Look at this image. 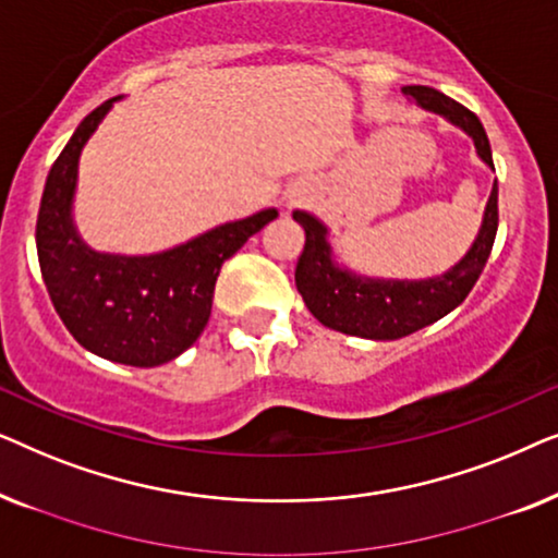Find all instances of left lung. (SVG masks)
Wrapping results in <instances>:
<instances>
[{"label":"left lung","mask_w":558,"mask_h":558,"mask_svg":"<svg viewBox=\"0 0 558 558\" xmlns=\"http://www.w3.org/2000/svg\"><path fill=\"white\" fill-rule=\"evenodd\" d=\"M401 90L424 111L439 113L462 129L475 142L477 157L495 170L490 142L475 113L434 88L403 86ZM292 218L304 228V251L294 271L296 292L312 315L330 330L355 338L399 340L449 315L472 292L498 233V182L487 197L483 223L468 254L429 279H378L350 271L335 262L330 228L323 220L307 210H294Z\"/></svg>","instance_id":"left-lung-1"}]
</instances>
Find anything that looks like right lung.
I'll list each match as a JSON object with an SVG mask.
<instances>
[{
    "mask_svg": "<svg viewBox=\"0 0 558 558\" xmlns=\"http://www.w3.org/2000/svg\"><path fill=\"white\" fill-rule=\"evenodd\" d=\"M117 101L111 98L90 111L50 167L35 243L43 281L68 332L106 361L155 368L201 338L220 266L279 210L264 208L220 223L157 254L126 256L90 248L73 220L78 159Z\"/></svg>",
    "mask_w": 558,
    "mask_h": 558,
    "instance_id": "1",
    "label": "right lung"
}]
</instances>
